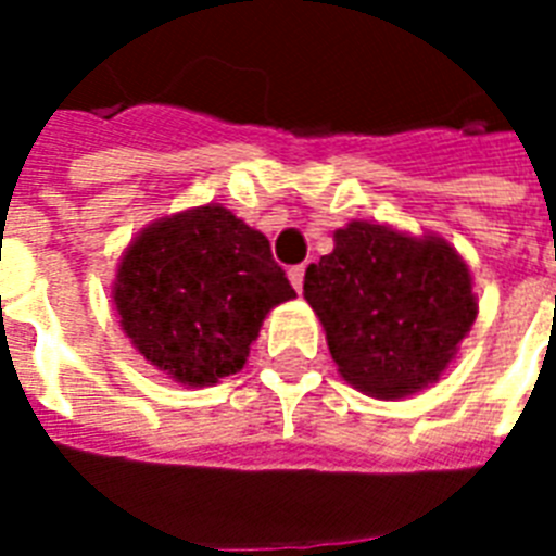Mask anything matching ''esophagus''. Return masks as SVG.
<instances>
[{"instance_id": "esophagus-1", "label": "esophagus", "mask_w": 556, "mask_h": 556, "mask_svg": "<svg viewBox=\"0 0 556 556\" xmlns=\"http://www.w3.org/2000/svg\"><path fill=\"white\" fill-rule=\"evenodd\" d=\"M288 279H291V286L296 291H303V279H305V265H294V268H288Z\"/></svg>"}]
</instances>
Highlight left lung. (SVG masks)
Masks as SVG:
<instances>
[{"mask_svg": "<svg viewBox=\"0 0 556 556\" xmlns=\"http://www.w3.org/2000/svg\"><path fill=\"white\" fill-rule=\"evenodd\" d=\"M305 300L320 317L340 375L375 397L439 380L476 320L470 270L435 236L352 222L308 265Z\"/></svg>", "mask_w": 556, "mask_h": 556, "instance_id": "8db88e82", "label": "left lung"}]
</instances>
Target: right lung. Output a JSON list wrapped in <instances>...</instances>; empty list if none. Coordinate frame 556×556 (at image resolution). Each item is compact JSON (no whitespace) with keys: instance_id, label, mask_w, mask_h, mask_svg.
Instances as JSON below:
<instances>
[{"instance_id":"add662e5","label":"right lung","mask_w":556,"mask_h":556,"mask_svg":"<svg viewBox=\"0 0 556 556\" xmlns=\"http://www.w3.org/2000/svg\"><path fill=\"white\" fill-rule=\"evenodd\" d=\"M291 296L268 239L218 204L147 227L115 282L121 326L135 349L190 387L242 369L265 314Z\"/></svg>"}]
</instances>
